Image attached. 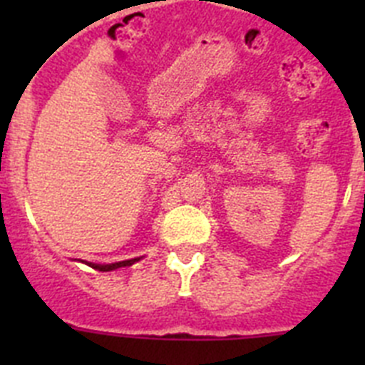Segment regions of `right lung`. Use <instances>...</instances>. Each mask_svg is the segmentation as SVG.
Masks as SVG:
<instances>
[{
	"mask_svg": "<svg viewBox=\"0 0 365 365\" xmlns=\"http://www.w3.org/2000/svg\"><path fill=\"white\" fill-rule=\"evenodd\" d=\"M135 261L138 259H128V261H118V263H111V265H95V263H87L89 267H93L95 270H100V272H109V270L120 269V267H130L133 265Z\"/></svg>",
	"mask_w": 365,
	"mask_h": 365,
	"instance_id": "1",
	"label": "right lung"
}]
</instances>
